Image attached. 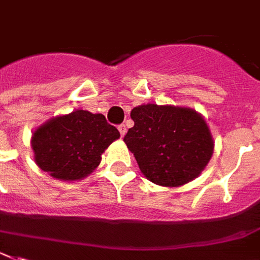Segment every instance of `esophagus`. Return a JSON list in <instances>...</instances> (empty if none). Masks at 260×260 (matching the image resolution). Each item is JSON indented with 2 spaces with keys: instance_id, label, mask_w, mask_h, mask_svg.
<instances>
[{
  "instance_id": "obj_1",
  "label": "esophagus",
  "mask_w": 260,
  "mask_h": 260,
  "mask_svg": "<svg viewBox=\"0 0 260 260\" xmlns=\"http://www.w3.org/2000/svg\"><path fill=\"white\" fill-rule=\"evenodd\" d=\"M117 129H119L120 135H121V137H123L126 132V126L124 125V124H120V125H117Z\"/></svg>"
}]
</instances>
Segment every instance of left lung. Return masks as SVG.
<instances>
[{
  "mask_svg": "<svg viewBox=\"0 0 260 260\" xmlns=\"http://www.w3.org/2000/svg\"><path fill=\"white\" fill-rule=\"evenodd\" d=\"M135 125L124 143L135 154L148 180L162 186H180L204 171L213 154L208 124L196 111L145 104L132 110Z\"/></svg>",
  "mask_w": 260,
  "mask_h": 260,
  "instance_id": "left-lung-1",
  "label": "left lung"
}]
</instances>
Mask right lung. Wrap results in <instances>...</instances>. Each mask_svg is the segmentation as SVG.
<instances>
[{"label":"right lung","mask_w":260,"mask_h":260,"mask_svg":"<svg viewBox=\"0 0 260 260\" xmlns=\"http://www.w3.org/2000/svg\"><path fill=\"white\" fill-rule=\"evenodd\" d=\"M120 134L102 113L78 110L50 120L34 132L31 147L42 171L63 181L82 180Z\"/></svg>","instance_id":"add662e5"}]
</instances>
